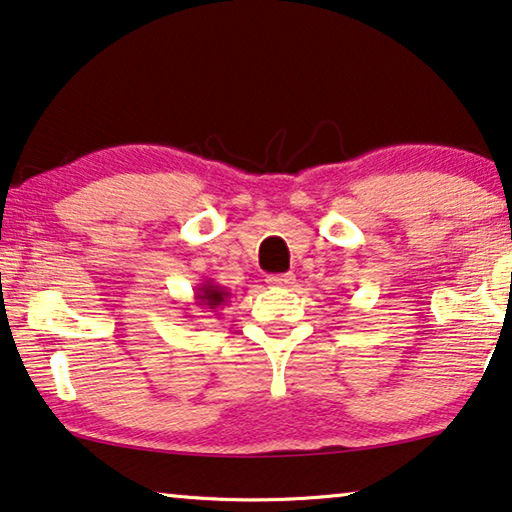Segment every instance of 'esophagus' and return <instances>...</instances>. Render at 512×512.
Returning a JSON list of instances; mask_svg holds the SVG:
<instances>
[{
  "mask_svg": "<svg viewBox=\"0 0 512 512\" xmlns=\"http://www.w3.org/2000/svg\"><path fill=\"white\" fill-rule=\"evenodd\" d=\"M266 282H269L271 287H289L294 282V276L292 273H273V276L266 278Z\"/></svg>",
  "mask_w": 512,
  "mask_h": 512,
  "instance_id": "34e87169",
  "label": "esophagus"
}]
</instances>
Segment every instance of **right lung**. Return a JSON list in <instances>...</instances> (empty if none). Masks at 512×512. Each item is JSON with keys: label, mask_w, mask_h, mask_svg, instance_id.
<instances>
[{"label": "right lung", "mask_w": 512, "mask_h": 512, "mask_svg": "<svg viewBox=\"0 0 512 512\" xmlns=\"http://www.w3.org/2000/svg\"><path fill=\"white\" fill-rule=\"evenodd\" d=\"M230 296L232 292H227L225 287H220L213 280H204L195 287V305L209 312H218L220 308H225L230 303Z\"/></svg>", "instance_id": "right-lung-1"}]
</instances>
